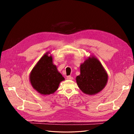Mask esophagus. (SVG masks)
<instances>
[{"label":"esophagus","mask_w":134,"mask_h":134,"mask_svg":"<svg viewBox=\"0 0 134 134\" xmlns=\"http://www.w3.org/2000/svg\"><path fill=\"white\" fill-rule=\"evenodd\" d=\"M66 78H67V79H68V80H72V79H73V78H72V77L71 76H70V75L68 76Z\"/></svg>","instance_id":"34e87169"}]
</instances>
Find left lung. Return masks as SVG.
Returning <instances> with one entry per match:
<instances>
[{
	"instance_id": "obj_1",
	"label": "left lung",
	"mask_w": 134,
	"mask_h": 134,
	"mask_svg": "<svg viewBox=\"0 0 134 134\" xmlns=\"http://www.w3.org/2000/svg\"><path fill=\"white\" fill-rule=\"evenodd\" d=\"M107 80L108 75L102 64L93 56L80 65V74L76 78L80 90L90 95L95 94L102 91Z\"/></svg>"
}]
</instances>
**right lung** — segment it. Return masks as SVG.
Returning <instances> with one entry per match:
<instances>
[{
    "label": "right lung",
    "mask_w": 134,
    "mask_h": 134,
    "mask_svg": "<svg viewBox=\"0 0 134 134\" xmlns=\"http://www.w3.org/2000/svg\"><path fill=\"white\" fill-rule=\"evenodd\" d=\"M44 54L32 69L30 79L32 87L41 94L54 93L64 78L52 63V56Z\"/></svg>",
    "instance_id": "obj_1"
}]
</instances>
